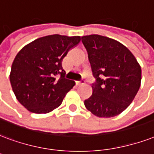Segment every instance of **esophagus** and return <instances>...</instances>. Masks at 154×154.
<instances>
[{
	"label": "esophagus",
	"instance_id": "obj_1",
	"mask_svg": "<svg viewBox=\"0 0 154 154\" xmlns=\"http://www.w3.org/2000/svg\"><path fill=\"white\" fill-rule=\"evenodd\" d=\"M84 83H85V80L83 79V78H82V79L79 80V81H76V84H77V85H82V84H84Z\"/></svg>",
	"mask_w": 154,
	"mask_h": 154
}]
</instances>
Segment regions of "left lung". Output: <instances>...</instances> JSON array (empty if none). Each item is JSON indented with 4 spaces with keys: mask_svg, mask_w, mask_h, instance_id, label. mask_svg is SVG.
I'll return each mask as SVG.
<instances>
[{
    "mask_svg": "<svg viewBox=\"0 0 154 154\" xmlns=\"http://www.w3.org/2000/svg\"><path fill=\"white\" fill-rule=\"evenodd\" d=\"M93 76V94L85 107L98 117L119 115L128 106L140 86L141 69L125 46L98 35L82 36Z\"/></svg>",
    "mask_w": 154,
    "mask_h": 154,
    "instance_id": "left-lung-1",
    "label": "left lung"
}]
</instances>
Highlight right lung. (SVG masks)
Instances as JSON below:
<instances>
[{
  "instance_id": "1",
  "label": "right lung",
  "mask_w": 154,
  "mask_h": 154,
  "mask_svg": "<svg viewBox=\"0 0 154 154\" xmlns=\"http://www.w3.org/2000/svg\"><path fill=\"white\" fill-rule=\"evenodd\" d=\"M80 41V36L48 35L17 54L9 80L17 99L28 111L46 114L60 106L75 85L74 81L65 78L62 60Z\"/></svg>"
}]
</instances>
